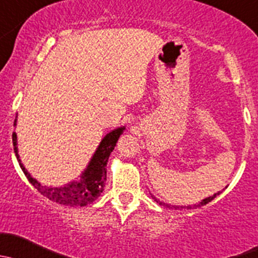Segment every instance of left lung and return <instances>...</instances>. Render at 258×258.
Instances as JSON below:
<instances>
[{
	"instance_id": "8db88e82",
	"label": "left lung",
	"mask_w": 258,
	"mask_h": 258,
	"mask_svg": "<svg viewBox=\"0 0 258 258\" xmlns=\"http://www.w3.org/2000/svg\"><path fill=\"white\" fill-rule=\"evenodd\" d=\"M220 194H221V191H219V192H217V194H214V195H212V196H209V198L204 199V200L201 201L200 204H195V205H187V206H172V205H169V204H165V203H163V201H159V200H156V198H154L153 195H151V198L154 199V201H156V203H159V205H161V206H165V208H169V209H175V210H182V209L191 210V209L201 208V206L206 205V204H209L210 201H212V200H214V199L216 198L217 195H220Z\"/></svg>"
}]
</instances>
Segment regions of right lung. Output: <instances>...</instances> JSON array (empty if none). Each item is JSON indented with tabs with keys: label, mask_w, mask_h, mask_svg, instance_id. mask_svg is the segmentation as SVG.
<instances>
[{
	"label": "right lung",
	"mask_w": 258,
	"mask_h": 258,
	"mask_svg": "<svg viewBox=\"0 0 258 258\" xmlns=\"http://www.w3.org/2000/svg\"><path fill=\"white\" fill-rule=\"evenodd\" d=\"M16 121H17V119H15V125ZM124 129H125L124 126L114 129L113 132H110L109 134H107L103 138L97 151L94 153L93 158L90 159L88 166H87V169L82 174L79 181H72L71 184L59 187H48L44 186V185H41V182L37 181L36 179H33L28 174V171L22 165V163L20 160L17 149V135H16V133L12 134L13 150H15V154L17 156V160L20 163L23 174L26 175L28 181L42 195L46 196L50 201L60 204V205L86 206L88 204H92L94 200H97L100 194L103 192V190H104L105 180H107V168L105 166H107L110 153L115 148L116 142H118L119 137L123 134Z\"/></svg>",
	"instance_id": "right-lung-1"
}]
</instances>
